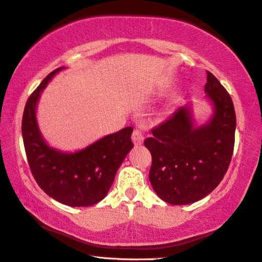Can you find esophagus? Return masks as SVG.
Here are the masks:
<instances>
[{"mask_svg": "<svg viewBox=\"0 0 262 262\" xmlns=\"http://www.w3.org/2000/svg\"><path fill=\"white\" fill-rule=\"evenodd\" d=\"M132 140H133V142H135L136 146L141 145V143L143 142V133H142V131L139 130V129H136L135 131H133Z\"/></svg>", "mask_w": 262, "mask_h": 262, "instance_id": "esophagus-1", "label": "esophagus"}]
</instances>
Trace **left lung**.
Segmentation results:
<instances>
[{"instance_id": "8db88e82", "label": "left lung", "mask_w": 262, "mask_h": 262, "mask_svg": "<svg viewBox=\"0 0 262 262\" xmlns=\"http://www.w3.org/2000/svg\"><path fill=\"white\" fill-rule=\"evenodd\" d=\"M205 92L215 105L209 123L194 127L189 108L181 107L151 129L152 137L143 142L152 159L150 183L170 205L205 198L221 183L232 161L236 127L232 98L209 71Z\"/></svg>"}]
</instances>
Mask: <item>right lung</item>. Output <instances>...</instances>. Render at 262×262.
<instances>
[{"instance_id": "obj_1", "label": "right lung", "mask_w": 262, "mask_h": 262, "mask_svg": "<svg viewBox=\"0 0 262 262\" xmlns=\"http://www.w3.org/2000/svg\"><path fill=\"white\" fill-rule=\"evenodd\" d=\"M52 71L27 100L21 130L27 161L39 188L53 199L71 207H88L105 198L116 170L133 148L131 126L106 136L76 154H63L42 140L36 122L41 90L56 72Z\"/></svg>"}]
</instances>
